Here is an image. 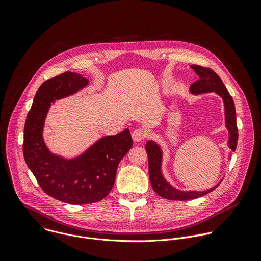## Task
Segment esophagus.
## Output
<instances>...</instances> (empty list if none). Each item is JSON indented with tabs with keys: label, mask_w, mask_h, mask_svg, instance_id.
I'll return each instance as SVG.
<instances>
[{
	"label": "esophagus",
	"mask_w": 261,
	"mask_h": 261,
	"mask_svg": "<svg viewBox=\"0 0 261 261\" xmlns=\"http://www.w3.org/2000/svg\"><path fill=\"white\" fill-rule=\"evenodd\" d=\"M145 136H146V132H145L144 129H141V128L135 129L132 132V138H133L134 141H140L143 138H145Z\"/></svg>",
	"instance_id": "34e87169"
}]
</instances>
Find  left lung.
I'll return each instance as SVG.
<instances>
[{"instance_id":"obj_1","label":"left lung","mask_w":261,"mask_h":261,"mask_svg":"<svg viewBox=\"0 0 261 261\" xmlns=\"http://www.w3.org/2000/svg\"><path fill=\"white\" fill-rule=\"evenodd\" d=\"M198 75V80L191 85L190 93L193 95H199L204 93L215 92L219 95L224 102L225 109V126L229 132L228 146L232 152L236 151L238 143V126H237V116H236V106L232 97L227 91L226 87L223 84L222 80L218 74L210 68H204L198 65L190 66ZM145 151L148 158V174H150V180L154 191L165 199L170 200H189L198 198L206 195L207 193L214 191L221 184L219 181L216 186L205 191H181L178 190L165 179L162 174L161 165L163 153L161 147L154 140H148L145 144Z\"/></svg>"}]
</instances>
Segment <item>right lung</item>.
<instances>
[{
    "mask_svg": "<svg viewBox=\"0 0 261 261\" xmlns=\"http://www.w3.org/2000/svg\"><path fill=\"white\" fill-rule=\"evenodd\" d=\"M88 85V79L70 71L45 81L34 97L24 124L22 150L28 167L47 195L70 204H89L106 197L114 187L120 161L133 144L129 129H125L100 138L72 159L48 150L43 128L51 103Z\"/></svg>",
    "mask_w": 261,
    "mask_h": 261,
    "instance_id": "obj_1",
    "label": "right lung"
}]
</instances>
